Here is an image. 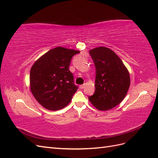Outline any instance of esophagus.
Here are the masks:
<instances>
[{
  "instance_id": "esophagus-1",
  "label": "esophagus",
  "mask_w": 158,
  "mask_h": 158,
  "mask_svg": "<svg viewBox=\"0 0 158 158\" xmlns=\"http://www.w3.org/2000/svg\"><path fill=\"white\" fill-rule=\"evenodd\" d=\"M80 89H83L84 88V84H82V85H80Z\"/></svg>"
}]
</instances>
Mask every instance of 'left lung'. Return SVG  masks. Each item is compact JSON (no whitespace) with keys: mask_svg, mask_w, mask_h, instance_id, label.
I'll list each match as a JSON object with an SVG mask.
<instances>
[{"mask_svg":"<svg viewBox=\"0 0 158 158\" xmlns=\"http://www.w3.org/2000/svg\"><path fill=\"white\" fill-rule=\"evenodd\" d=\"M95 67V92L89 100L101 111L111 109L125 98L130 86L128 71L123 61L109 48L99 47L89 51Z\"/></svg>","mask_w":158,"mask_h":158,"instance_id":"left-lung-1","label":"left lung"}]
</instances>
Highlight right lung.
<instances>
[{"instance_id":"obj_1","label":"right lung","mask_w":158,"mask_h":158,"mask_svg":"<svg viewBox=\"0 0 158 158\" xmlns=\"http://www.w3.org/2000/svg\"><path fill=\"white\" fill-rule=\"evenodd\" d=\"M79 51L58 47L47 51L33 64L30 70V89L41 106L51 111L65 107L78 86L69 70L73 56Z\"/></svg>"}]
</instances>
